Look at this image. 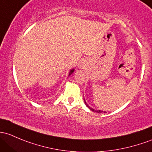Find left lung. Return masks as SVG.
Here are the masks:
<instances>
[{
  "label": "left lung",
  "mask_w": 152,
  "mask_h": 152,
  "mask_svg": "<svg viewBox=\"0 0 152 152\" xmlns=\"http://www.w3.org/2000/svg\"><path fill=\"white\" fill-rule=\"evenodd\" d=\"M84 103H85V105H87V108H89V109L91 110V111H95V112H97V113H102V112H103V111H100V110H94L93 108H91L90 106H89V105L87 104V103H86V101H85V100H84ZM104 113H105V111H104Z\"/></svg>",
  "instance_id": "1"
}]
</instances>
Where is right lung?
Here are the masks:
<instances>
[{
  "instance_id": "1",
  "label": "right lung",
  "mask_w": 152,
  "mask_h": 152,
  "mask_svg": "<svg viewBox=\"0 0 152 152\" xmlns=\"http://www.w3.org/2000/svg\"><path fill=\"white\" fill-rule=\"evenodd\" d=\"M73 72H74V69H71V71H70V72H69V74H68V76H71V75L73 73Z\"/></svg>"
}]
</instances>
